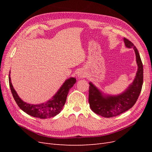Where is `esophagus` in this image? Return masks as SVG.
<instances>
[{
	"mask_svg": "<svg viewBox=\"0 0 152 152\" xmlns=\"http://www.w3.org/2000/svg\"><path fill=\"white\" fill-rule=\"evenodd\" d=\"M78 77L79 78H84L86 77V73L84 72L80 71L79 73H78Z\"/></svg>",
	"mask_w": 152,
	"mask_h": 152,
	"instance_id": "obj_1",
	"label": "esophagus"
}]
</instances>
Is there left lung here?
<instances>
[{
  "instance_id": "left-lung-1",
  "label": "left lung",
  "mask_w": 152,
  "mask_h": 152,
  "mask_svg": "<svg viewBox=\"0 0 152 152\" xmlns=\"http://www.w3.org/2000/svg\"><path fill=\"white\" fill-rule=\"evenodd\" d=\"M126 46L134 49L136 62L138 69L134 82L122 94L116 96H104L101 92L92 84L89 83V103L93 111L105 118L115 117L131 108L138 99L143 82V66L138 50L132 42L124 39Z\"/></svg>"
}]
</instances>
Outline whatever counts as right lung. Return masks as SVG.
Listing matches in <instances>:
<instances>
[{"label":"right lung","instance_id":"add662e5","mask_svg":"<svg viewBox=\"0 0 152 152\" xmlns=\"http://www.w3.org/2000/svg\"><path fill=\"white\" fill-rule=\"evenodd\" d=\"M9 82L12 96L18 107L23 111L32 117L45 119L56 116L61 111L66 102L68 92L75 84L76 79L72 77L66 80L51 100L40 104H28L22 101L13 88L10 75H9Z\"/></svg>","mask_w":152,"mask_h":152}]
</instances>
